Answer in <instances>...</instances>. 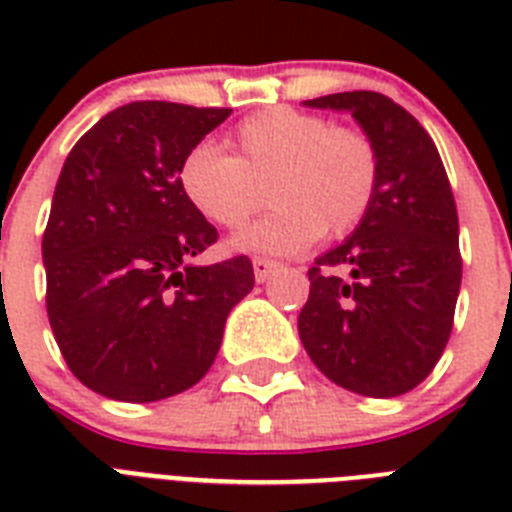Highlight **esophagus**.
Listing matches in <instances>:
<instances>
[{
  "instance_id": "esophagus-1",
  "label": "esophagus",
  "mask_w": 512,
  "mask_h": 512,
  "mask_svg": "<svg viewBox=\"0 0 512 512\" xmlns=\"http://www.w3.org/2000/svg\"><path fill=\"white\" fill-rule=\"evenodd\" d=\"M252 268H255V279L263 284V281L271 279V273L279 268V265L273 263V260H265V257H255L252 260Z\"/></svg>"
}]
</instances>
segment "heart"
Listing matches in <instances>:
<instances>
[{"instance_id":"b5f03b06","label":"heart","mask_w":512,"mask_h":512,"mask_svg":"<svg viewBox=\"0 0 512 512\" xmlns=\"http://www.w3.org/2000/svg\"><path fill=\"white\" fill-rule=\"evenodd\" d=\"M231 154L212 143L193 146L180 162V191L220 228H239L268 183L273 212L233 236L231 247L255 255H297L319 239L356 228L377 191V154L366 135L329 127L292 108H265L236 127Z\"/></svg>"}]
</instances>
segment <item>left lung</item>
<instances>
[{"instance_id": "1", "label": "left lung", "mask_w": 512, "mask_h": 512, "mask_svg": "<svg viewBox=\"0 0 512 512\" xmlns=\"http://www.w3.org/2000/svg\"><path fill=\"white\" fill-rule=\"evenodd\" d=\"M308 108L350 114L377 154L372 207L316 260L297 332L340 388L393 398L417 388L452 335L460 295V223L436 143L380 92H337Z\"/></svg>"}]
</instances>
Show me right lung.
I'll list each match as a JSON object with an SVG mask.
<instances>
[{
    "instance_id": "1",
    "label": "right lung",
    "mask_w": 512,
    "mask_h": 512,
    "mask_svg": "<svg viewBox=\"0 0 512 512\" xmlns=\"http://www.w3.org/2000/svg\"><path fill=\"white\" fill-rule=\"evenodd\" d=\"M228 116L127 103L84 132L60 170L42 239L47 316L68 369L100 396L148 404L196 385L255 287L244 255L193 263L217 231L177 177Z\"/></svg>"
}]
</instances>
